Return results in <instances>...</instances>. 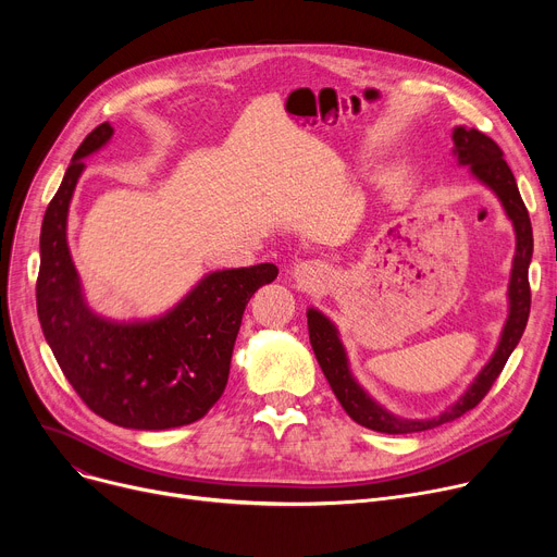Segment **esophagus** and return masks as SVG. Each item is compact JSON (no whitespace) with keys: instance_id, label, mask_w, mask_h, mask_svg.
I'll list each match as a JSON object with an SVG mask.
<instances>
[{"instance_id":"obj_1","label":"esophagus","mask_w":557,"mask_h":557,"mask_svg":"<svg viewBox=\"0 0 557 557\" xmlns=\"http://www.w3.org/2000/svg\"><path fill=\"white\" fill-rule=\"evenodd\" d=\"M294 277L302 288H313L323 282L325 275H323V269H320L315 261H300L294 271Z\"/></svg>"}]
</instances>
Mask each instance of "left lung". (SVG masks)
Segmentation results:
<instances>
[{
  "label": "left lung",
  "instance_id": "1",
  "mask_svg": "<svg viewBox=\"0 0 557 557\" xmlns=\"http://www.w3.org/2000/svg\"><path fill=\"white\" fill-rule=\"evenodd\" d=\"M454 139V156L458 164L467 166L481 185H485L496 198H499L506 216L512 221L515 227V257H512V271H510V284H508V318L502 330V338L496 343L494 355L490 361L481 368V372L474 376V382L467 388L449 408L435 418L424 420H411V418H399L391 413L376 399L368 395V391L357 382L352 370H349V359L345 347L338 338V330L332 320L313 307L307 309V325H309V341L313 347V355L320 363V370L327 376V382L345 408V413L359 422L366 429L379 431V433H418L433 426L447 424L460 416H465L487 395L496 376L502 374L508 357L517 347L525 323H529L531 313V286H529V267L533 257V227L529 219V210L519 196L515 175L504 160V153L499 146H496L487 135L467 128L456 126L451 133Z\"/></svg>",
  "mask_w": 557,
  "mask_h": 557
}]
</instances>
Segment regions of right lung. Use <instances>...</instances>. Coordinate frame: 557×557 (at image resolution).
Masks as SVG:
<instances>
[{"mask_svg":"<svg viewBox=\"0 0 557 557\" xmlns=\"http://www.w3.org/2000/svg\"><path fill=\"white\" fill-rule=\"evenodd\" d=\"M114 135L106 122L83 139L40 230L38 318L81 399L103 420L164 431L200 420L225 391L248 300L277 277L275 263L212 271L160 315L110 320L90 309L67 244L70 202L85 158Z\"/></svg>","mask_w":557,"mask_h":557,"instance_id":"add662e5","label":"right lung"}]
</instances>
